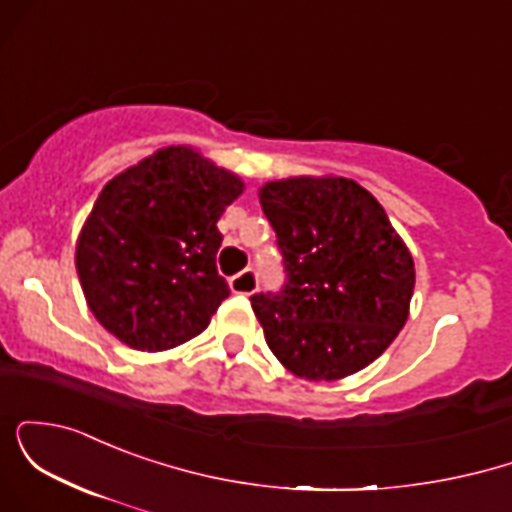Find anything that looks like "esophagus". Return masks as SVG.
<instances>
[{
    "label": "esophagus",
    "instance_id": "34e87169",
    "mask_svg": "<svg viewBox=\"0 0 512 512\" xmlns=\"http://www.w3.org/2000/svg\"><path fill=\"white\" fill-rule=\"evenodd\" d=\"M228 286H231L233 293H245V296H250V293L257 291V274L252 272V269H245V272L231 276V279H228Z\"/></svg>",
    "mask_w": 512,
    "mask_h": 512
}]
</instances>
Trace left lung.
I'll return each instance as SVG.
<instances>
[{"label": "left lung", "instance_id": "obj_1", "mask_svg": "<svg viewBox=\"0 0 512 512\" xmlns=\"http://www.w3.org/2000/svg\"><path fill=\"white\" fill-rule=\"evenodd\" d=\"M260 204L289 276L279 296L250 298L272 354L315 383L370 366L407 322L416 281L385 209L342 175L269 180Z\"/></svg>", "mask_w": 512, "mask_h": 512}]
</instances>
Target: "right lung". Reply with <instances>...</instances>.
Listing matches in <instances>:
<instances>
[{"label":"right lung","instance_id":"obj_1","mask_svg":"<svg viewBox=\"0 0 512 512\" xmlns=\"http://www.w3.org/2000/svg\"><path fill=\"white\" fill-rule=\"evenodd\" d=\"M245 182L195 146H163L117 173L76 238V274L93 317L137 351L202 334L228 284L216 228Z\"/></svg>","mask_w":512,"mask_h":512}]
</instances>
